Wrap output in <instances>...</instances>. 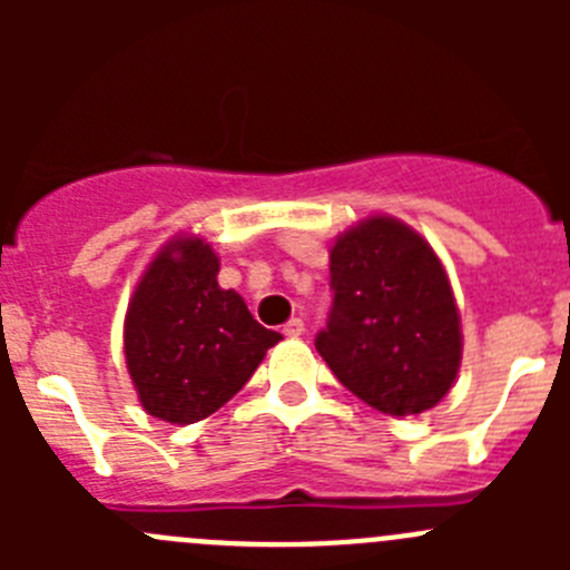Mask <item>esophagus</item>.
<instances>
[{
    "label": "esophagus",
    "instance_id": "obj_1",
    "mask_svg": "<svg viewBox=\"0 0 570 570\" xmlns=\"http://www.w3.org/2000/svg\"><path fill=\"white\" fill-rule=\"evenodd\" d=\"M303 333H306V322H303L301 317H292V320L284 325V336L297 338V336H303Z\"/></svg>",
    "mask_w": 570,
    "mask_h": 570
}]
</instances>
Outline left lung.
<instances>
[{"label":"left lung","mask_w":570,"mask_h":570,"mask_svg":"<svg viewBox=\"0 0 570 570\" xmlns=\"http://www.w3.org/2000/svg\"><path fill=\"white\" fill-rule=\"evenodd\" d=\"M333 303L314 338L347 392L389 416L441 402L461 366V317L433 248L392 217H370L331 248Z\"/></svg>","instance_id":"obj_1"}]
</instances>
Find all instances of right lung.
Instances as JSON below:
<instances>
[{
	"label": "right lung",
	"instance_id": "right-lung-1",
	"mask_svg": "<svg viewBox=\"0 0 570 570\" xmlns=\"http://www.w3.org/2000/svg\"><path fill=\"white\" fill-rule=\"evenodd\" d=\"M217 273L204 239H174L126 312V366L146 413L163 422L193 424L226 405L281 338L250 317L237 292L217 286Z\"/></svg>",
	"mask_w": 570,
	"mask_h": 570
}]
</instances>
